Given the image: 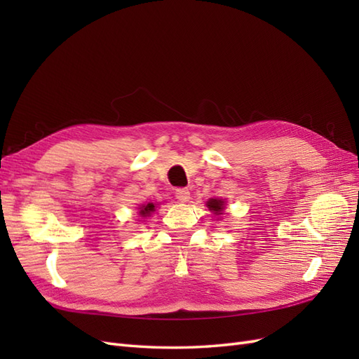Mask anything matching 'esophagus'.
Wrapping results in <instances>:
<instances>
[{"mask_svg": "<svg viewBox=\"0 0 359 359\" xmlns=\"http://www.w3.org/2000/svg\"><path fill=\"white\" fill-rule=\"evenodd\" d=\"M175 198H177L180 202H187V201L190 199V191H189V189H184V187L175 189Z\"/></svg>", "mask_w": 359, "mask_h": 359, "instance_id": "34e87169", "label": "esophagus"}]
</instances>
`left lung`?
<instances>
[{
	"label": "left lung",
	"instance_id": "obj_1",
	"mask_svg": "<svg viewBox=\"0 0 359 359\" xmlns=\"http://www.w3.org/2000/svg\"><path fill=\"white\" fill-rule=\"evenodd\" d=\"M206 206H208V208L211 211H214L215 214H220V211L223 210V206H224V202L220 201V199H210L208 202H206Z\"/></svg>",
	"mask_w": 359,
	"mask_h": 359
}]
</instances>
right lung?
I'll use <instances>...</instances> for the list:
<instances>
[{
  "instance_id": "1",
  "label": "right lung",
  "mask_w": 359,
  "mask_h": 359,
  "mask_svg": "<svg viewBox=\"0 0 359 359\" xmlns=\"http://www.w3.org/2000/svg\"><path fill=\"white\" fill-rule=\"evenodd\" d=\"M153 211H154V203H148V205H144L142 208H140L139 214L142 217H148Z\"/></svg>"
}]
</instances>
